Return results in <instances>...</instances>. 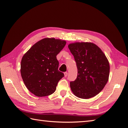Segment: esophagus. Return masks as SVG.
<instances>
[{
  "label": "esophagus",
  "mask_w": 128,
  "mask_h": 128,
  "mask_svg": "<svg viewBox=\"0 0 128 128\" xmlns=\"http://www.w3.org/2000/svg\"><path fill=\"white\" fill-rule=\"evenodd\" d=\"M68 73L67 72H64V76H65V77H66L67 76H68Z\"/></svg>",
  "instance_id": "1"
}]
</instances>
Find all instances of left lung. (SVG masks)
Listing matches in <instances>:
<instances>
[{"label":"left lung","mask_w":128,"mask_h":128,"mask_svg":"<svg viewBox=\"0 0 128 128\" xmlns=\"http://www.w3.org/2000/svg\"><path fill=\"white\" fill-rule=\"evenodd\" d=\"M68 48L78 69L76 78L70 82L72 91L81 98L95 96L104 88L109 78L110 64L105 54L92 43H71Z\"/></svg>","instance_id":"obj_1"}]
</instances>
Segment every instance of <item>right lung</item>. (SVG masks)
<instances>
[{
	"label": "right lung",
	"instance_id": "obj_1",
	"mask_svg": "<svg viewBox=\"0 0 128 128\" xmlns=\"http://www.w3.org/2000/svg\"><path fill=\"white\" fill-rule=\"evenodd\" d=\"M66 44L54 38L42 39L24 54L21 62V75L26 88L38 97L55 92L59 81L64 76L58 70L56 56Z\"/></svg>",
	"mask_w": 128,
	"mask_h": 128
}]
</instances>
